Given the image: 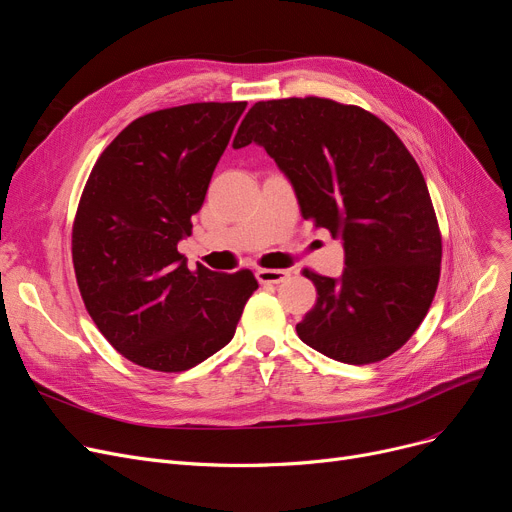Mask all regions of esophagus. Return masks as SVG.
<instances>
[{
  "mask_svg": "<svg viewBox=\"0 0 512 512\" xmlns=\"http://www.w3.org/2000/svg\"><path fill=\"white\" fill-rule=\"evenodd\" d=\"M255 276L261 284H280L290 276V272L288 270H257Z\"/></svg>",
  "mask_w": 512,
  "mask_h": 512,
  "instance_id": "34e87169",
  "label": "esophagus"
}]
</instances>
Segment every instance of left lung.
Here are the masks:
<instances>
[{
  "instance_id": "8db88e82",
  "label": "left lung",
  "mask_w": 512,
  "mask_h": 512,
  "mask_svg": "<svg viewBox=\"0 0 512 512\" xmlns=\"http://www.w3.org/2000/svg\"><path fill=\"white\" fill-rule=\"evenodd\" d=\"M251 143L284 172L303 218L342 240L340 278L303 272L317 303L299 338L348 365L396 353L427 315L442 261L436 211L409 149L378 116L321 97L255 103L232 147Z\"/></svg>"
}]
</instances>
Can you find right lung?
Returning <instances> with one entry per match:
<instances>
[{
    "label": "right lung",
    "mask_w": 512,
    "mask_h": 512,
    "mask_svg": "<svg viewBox=\"0 0 512 512\" xmlns=\"http://www.w3.org/2000/svg\"><path fill=\"white\" fill-rule=\"evenodd\" d=\"M247 101L188 103L130 122L85 184L72 228L80 297L128 361L186 371L224 348L251 294L253 272H191L178 242L228 147Z\"/></svg>",
    "instance_id": "obj_1"
}]
</instances>
